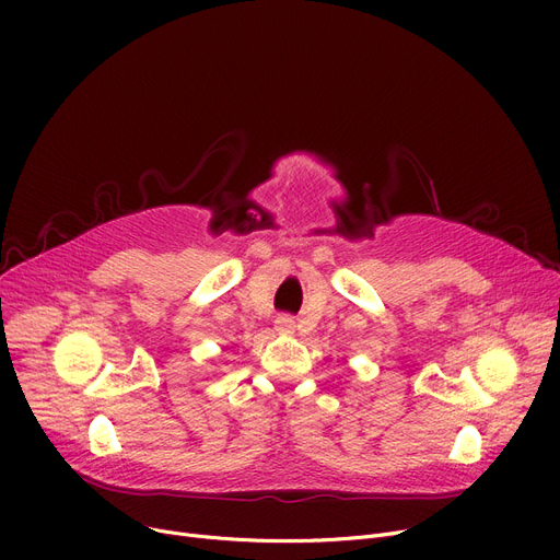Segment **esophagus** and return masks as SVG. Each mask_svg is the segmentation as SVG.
I'll return each instance as SVG.
<instances>
[{
  "label": "esophagus",
  "mask_w": 560,
  "mask_h": 560,
  "mask_svg": "<svg viewBox=\"0 0 560 560\" xmlns=\"http://www.w3.org/2000/svg\"><path fill=\"white\" fill-rule=\"evenodd\" d=\"M275 329L279 331V334H292V329H295V319H292L290 315H279L277 319H275Z\"/></svg>",
  "instance_id": "esophagus-1"
}]
</instances>
